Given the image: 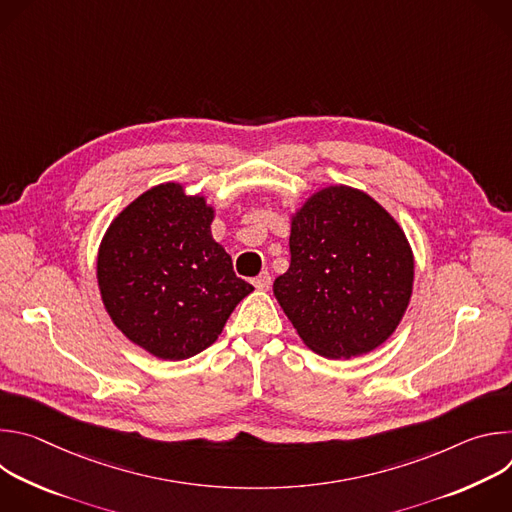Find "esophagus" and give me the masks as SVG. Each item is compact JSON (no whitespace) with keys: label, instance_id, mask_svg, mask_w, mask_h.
I'll use <instances>...</instances> for the list:
<instances>
[{"label":"esophagus","instance_id":"1","mask_svg":"<svg viewBox=\"0 0 512 512\" xmlns=\"http://www.w3.org/2000/svg\"><path fill=\"white\" fill-rule=\"evenodd\" d=\"M253 285H255L257 289H269V287H271V275H269L267 271L259 273V275L253 279Z\"/></svg>","mask_w":512,"mask_h":512}]
</instances>
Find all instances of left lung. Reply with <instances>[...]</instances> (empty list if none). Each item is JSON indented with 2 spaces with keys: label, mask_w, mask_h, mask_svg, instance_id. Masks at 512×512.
<instances>
[{
  "label": "left lung",
  "mask_w": 512,
  "mask_h": 512,
  "mask_svg": "<svg viewBox=\"0 0 512 512\" xmlns=\"http://www.w3.org/2000/svg\"><path fill=\"white\" fill-rule=\"evenodd\" d=\"M289 269L273 294L308 348L352 358L381 346L413 291V253L395 218L367 192L328 186L291 216Z\"/></svg>",
  "instance_id": "obj_1"
}]
</instances>
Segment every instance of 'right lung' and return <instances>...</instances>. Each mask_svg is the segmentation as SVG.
Instances as JSON below:
<instances>
[{
    "label": "right lung",
    "instance_id": "1",
    "mask_svg": "<svg viewBox=\"0 0 512 512\" xmlns=\"http://www.w3.org/2000/svg\"><path fill=\"white\" fill-rule=\"evenodd\" d=\"M214 208L166 182L127 204L97 257L101 300L113 324L162 360H184L223 332L253 285L212 239Z\"/></svg>",
    "mask_w": 512,
    "mask_h": 512
}]
</instances>
